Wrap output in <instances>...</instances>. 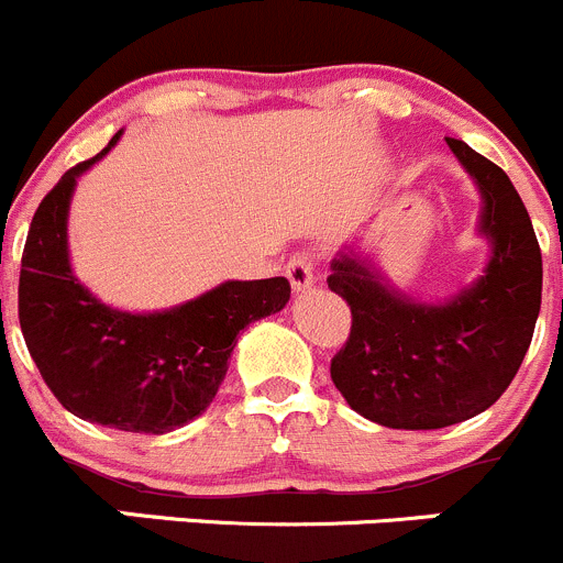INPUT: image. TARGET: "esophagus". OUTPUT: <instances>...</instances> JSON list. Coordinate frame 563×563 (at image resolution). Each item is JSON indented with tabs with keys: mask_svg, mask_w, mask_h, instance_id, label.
Listing matches in <instances>:
<instances>
[{
	"mask_svg": "<svg viewBox=\"0 0 563 563\" xmlns=\"http://www.w3.org/2000/svg\"><path fill=\"white\" fill-rule=\"evenodd\" d=\"M314 271H317V260L311 254H295L292 260L287 263L284 274H287L289 284H292L295 292H303L314 284Z\"/></svg>",
	"mask_w": 563,
	"mask_h": 563,
	"instance_id": "1",
	"label": "esophagus"
}]
</instances>
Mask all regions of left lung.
Here are the masks:
<instances>
[{"label":"left lung","mask_w":563,"mask_h":563,"mask_svg":"<svg viewBox=\"0 0 563 563\" xmlns=\"http://www.w3.org/2000/svg\"><path fill=\"white\" fill-rule=\"evenodd\" d=\"M449 147L484 197L487 274L443 306L391 292L350 254L328 276L353 314L331 358L333 386L355 413L391 430H441L487 410L515 380L542 306V252L520 194L465 142Z\"/></svg>","instance_id":"1"}]
</instances>
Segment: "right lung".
<instances>
[{"mask_svg": "<svg viewBox=\"0 0 563 563\" xmlns=\"http://www.w3.org/2000/svg\"><path fill=\"white\" fill-rule=\"evenodd\" d=\"M120 133L95 158L65 172L37 205L21 254L19 322L32 361L65 410L90 424L161 435L208 410L235 336L284 309L289 282H227L158 314H128L95 300L70 274L65 224L76 177L103 158Z\"/></svg>", "mask_w": 563, "mask_h": 563, "instance_id": "right-lung-1", "label": "right lung"}]
</instances>
